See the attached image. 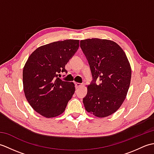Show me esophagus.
I'll list each match as a JSON object with an SVG mask.
<instances>
[{
  "instance_id": "34e87169",
  "label": "esophagus",
  "mask_w": 154,
  "mask_h": 154,
  "mask_svg": "<svg viewBox=\"0 0 154 154\" xmlns=\"http://www.w3.org/2000/svg\"><path fill=\"white\" fill-rule=\"evenodd\" d=\"M75 88H76V89H79L80 87H81V86L83 85L82 84L79 83H75Z\"/></svg>"
}]
</instances>
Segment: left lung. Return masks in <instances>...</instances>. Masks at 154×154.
I'll list each match as a JSON object with an SVG mask.
<instances>
[{"label": "left lung", "mask_w": 154, "mask_h": 154, "mask_svg": "<svg viewBox=\"0 0 154 154\" xmlns=\"http://www.w3.org/2000/svg\"><path fill=\"white\" fill-rule=\"evenodd\" d=\"M80 46L93 77L83 99L85 108L97 117L110 116L122 105L130 87L132 71L126 55L111 40L87 39L81 40Z\"/></svg>", "instance_id": "obj_1"}]
</instances>
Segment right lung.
<instances>
[{
  "label": "right lung",
  "instance_id": "1",
  "mask_svg": "<svg viewBox=\"0 0 154 154\" xmlns=\"http://www.w3.org/2000/svg\"><path fill=\"white\" fill-rule=\"evenodd\" d=\"M79 46L77 40L55 42L39 47L28 57L23 69L24 94L30 106L42 116L60 115L74 94V83L58 77L61 72L67 73L65 65Z\"/></svg>",
  "mask_w": 154,
  "mask_h": 154
}]
</instances>
